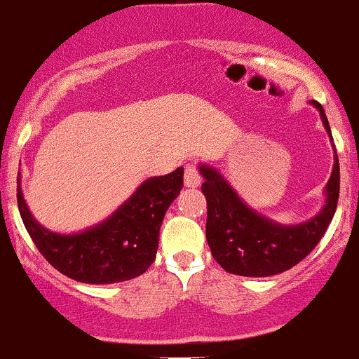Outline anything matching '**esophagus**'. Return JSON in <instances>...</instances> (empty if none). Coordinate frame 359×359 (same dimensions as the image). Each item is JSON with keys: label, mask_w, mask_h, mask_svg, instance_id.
<instances>
[{"label": "esophagus", "mask_w": 359, "mask_h": 359, "mask_svg": "<svg viewBox=\"0 0 359 359\" xmlns=\"http://www.w3.org/2000/svg\"><path fill=\"white\" fill-rule=\"evenodd\" d=\"M183 180H184V184H187V187H190V188L200 187V183H202V178H200L198 169H196L194 164H188L187 168H184Z\"/></svg>", "instance_id": "obj_1"}]
</instances>
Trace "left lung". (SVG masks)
Segmentation results:
<instances>
[{
    "label": "left lung",
    "mask_w": 359,
    "mask_h": 359,
    "mask_svg": "<svg viewBox=\"0 0 359 359\" xmlns=\"http://www.w3.org/2000/svg\"><path fill=\"white\" fill-rule=\"evenodd\" d=\"M330 135L323 107L315 102ZM202 191L207 198L205 234L212 257L226 272L246 277H269L294 267L322 236L334 217L339 200V159L327 183V203L311 221L298 226H280L258 215L236 195L229 183L209 165H202Z\"/></svg>",
    "instance_id": "1"
}]
</instances>
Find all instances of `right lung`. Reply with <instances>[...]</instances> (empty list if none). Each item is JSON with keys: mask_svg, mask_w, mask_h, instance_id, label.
Segmentation results:
<instances>
[{"mask_svg": "<svg viewBox=\"0 0 359 359\" xmlns=\"http://www.w3.org/2000/svg\"><path fill=\"white\" fill-rule=\"evenodd\" d=\"M17 183L18 210L41 255L73 280L113 284L140 276L156 260L164 214L183 188V168L147 180L107 221L70 236L37 224L22 196L20 176Z\"/></svg>", "mask_w": 359, "mask_h": 359, "instance_id": "add662e5", "label": "right lung"}]
</instances>
